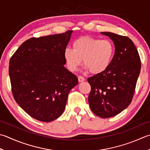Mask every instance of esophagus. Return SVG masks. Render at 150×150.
I'll list each match as a JSON object with an SVG mask.
<instances>
[{
	"instance_id": "1",
	"label": "esophagus",
	"mask_w": 150,
	"mask_h": 150,
	"mask_svg": "<svg viewBox=\"0 0 150 150\" xmlns=\"http://www.w3.org/2000/svg\"><path fill=\"white\" fill-rule=\"evenodd\" d=\"M78 81L79 83H81V82H83L85 81V79L83 77H81V76H79L78 77Z\"/></svg>"
}]
</instances>
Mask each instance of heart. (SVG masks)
I'll list each match as a JSON object with an SVG mask.
<instances>
[{
    "label": "heart",
    "mask_w": 150,
    "mask_h": 150,
    "mask_svg": "<svg viewBox=\"0 0 150 150\" xmlns=\"http://www.w3.org/2000/svg\"><path fill=\"white\" fill-rule=\"evenodd\" d=\"M73 49L67 47L64 52L67 68L75 71L83 60L84 67L92 74H98L106 70L114 53L112 42L90 36L81 37L73 44Z\"/></svg>",
    "instance_id": "b5f03b06"
}]
</instances>
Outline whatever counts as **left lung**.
I'll return each mask as SVG.
<instances>
[{"mask_svg":"<svg viewBox=\"0 0 150 150\" xmlns=\"http://www.w3.org/2000/svg\"><path fill=\"white\" fill-rule=\"evenodd\" d=\"M101 34L113 41L115 52L106 70L88 79L91 86L88 103L96 115L107 118L118 114L130 105L141 62L130 38L109 32Z\"/></svg>","mask_w":150,"mask_h":150,"instance_id":"1","label":"left lung"}]
</instances>
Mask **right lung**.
I'll use <instances>...</instances> for the list:
<instances>
[{
	"label": "right lung",
	"mask_w": 150,
	"mask_h": 150,
	"mask_svg": "<svg viewBox=\"0 0 150 150\" xmlns=\"http://www.w3.org/2000/svg\"><path fill=\"white\" fill-rule=\"evenodd\" d=\"M73 30L32 38L17 49L10 60L14 99L28 115L49 122L60 117L67 96L78 79L65 67L64 52Z\"/></svg>",
	"instance_id": "1"
}]
</instances>
